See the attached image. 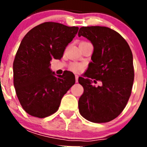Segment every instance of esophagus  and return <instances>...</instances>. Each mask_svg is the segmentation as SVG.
Segmentation results:
<instances>
[{"label":"esophagus","instance_id":"1","mask_svg":"<svg viewBox=\"0 0 147 147\" xmlns=\"http://www.w3.org/2000/svg\"><path fill=\"white\" fill-rule=\"evenodd\" d=\"M75 79H76V82H77L78 79H79V76H78V75H76V76H75Z\"/></svg>","mask_w":147,"mask_h":147}]
</instances>
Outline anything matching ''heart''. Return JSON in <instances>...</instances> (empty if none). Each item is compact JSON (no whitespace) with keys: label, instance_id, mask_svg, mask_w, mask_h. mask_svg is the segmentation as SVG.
<instances>
[{"label":"heart","instance_id":"heart-1","mask_svg":"<svg viewBox=\"0 0 147 147\" xmlns=\"http://www.w3.org/2000/svg\"><path fill=\"white\" fill-rule=\"evenodd\" d=\"M84 65L81 64V63H77V62H75V63H72V64L70 65L69 69L71 71L75 73H80L84 69Z\"/></svg>","mask_w":147,"mask_h":147}]
</instances>
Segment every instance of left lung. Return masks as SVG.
<instances>
[{
	"label": "left lung",
	"mask_w": 147,
	"mask_h": 147,
	"mask_svg": "<svg viewBox=\"0 0 147 147\" xmlns=\"http://www.w3.org/2000/svg\"><path fill=\"white\" fill-rule=\"evenodd\" d=\"M78 36L93 45L92 62L84 76L79 77L84 88L78 103L80 113L94 123L110 121L123 111L130 96L134 80L131 49L121 35L108 27H81ZM97 80L102 82L101 86L92 85Z\"/></svg>",
	"instance_id": "8db88e82"
}]
</instances>
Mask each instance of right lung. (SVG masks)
Masks as SVG:
<instances>
[{"instance_id":"add662e5","label":"right lung","mask_w":147,"mask_h":147,"mask_svg":"<svg viewBox=\"0 0 147 147\" xmlns=\"http://www.w3.org/2000/svg\"><path fill=\"white\" fill-rule=\"evenodd\" d=\"M79 28L45 22L31 29L22 40L13 62L14 86L23 110L45 118L59 109L61 99L75 83L71 71L55 74L50 61L60 59Z\"/></svg>"}]
</instances>
